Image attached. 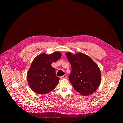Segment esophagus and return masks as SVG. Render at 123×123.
<instances>
[{"mask_svg": "<svg viewBox=\"0 0 123 123\" xmlns=\"http://www.w3.org/2000/svg\"><path fill=\"white\" fill-rule=\"evenodd\" d=\"M67 78V75H64L60 77V79H66Z\"/></svg>", "mask_w": 123, "mask_h": 123, "instance_id": "1", "label": "esophagus"}]
</instances>
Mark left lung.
Segmentation results:
<instances>
[{
	"label": "left lung",
	"instance_id": "left-lung-1",
	"mask_svg": "<svg viewBox=\"0 0 123 123\" xmlns=\"http://www.w3.org/2000/svg\"><path fill=\"white\" fill-rule=\"evenodd\" d=\"M66 55L72 67L69 79L74 88L83 96L93 93L101 81L100 69L86 55L79 52L73 54L67 52Z\"/></svg>",
	"mask_w": 123,
	"mask_h": 123
}]
</instances>
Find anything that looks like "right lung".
Segmentation results:
<instances>
[{
    "label": "right lung",
    "instance_id": "obj_1",
    "mask_svg": "<svg viewBox=\"0 0 123 123\" xmlns=\"http://www.w3.org/2000/svg\"><path fill=\"white\" fill-rule=\"evenodd\" d=\"M62 56L56 51L49 55L42 53L32 62L27 74V81L30 88L39 94H46L55 89L59 78L56 76L55 69L51 66Z\"/></svg>",
    "mask_w": 123,
    "mask_h": 123
}]
</instances>
